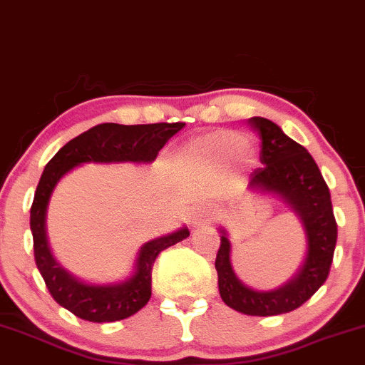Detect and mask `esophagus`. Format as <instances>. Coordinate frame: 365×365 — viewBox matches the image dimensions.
<instances>
[{
	"instance_id": "34e87169",
	"label": "esophagus",
	"mask_w": 365,
	"mask_h": 365,
	"mask_svg": "<svg viewBox=\"0 0 365 365\" xmlns=\"http://www.w3.org/2000/svg\"><path fill=\"white\" fill-rule=\"evenodd\" d=\"M209 217H211V211L206 206H199L194 211V223L195 225H200L204 223V221H209Z\"/></svg>"
}]
</instances>
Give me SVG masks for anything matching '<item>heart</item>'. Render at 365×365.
<instances>
[{
	"instance_id": "heart-1",
	"label": "heart",
	"mask_w": 365,
	"mask_h": 365,
	"mask_svg": "<svg viewBox=\"0 0 365 365\" xmlns=\"http://www.w3.org/2000/svg\"><path fill=\"white\" fill-rule=\"evenodd\" d=\"M255 149L249 144L245 133L237 130H215L199 139L188 142L180 153L183 165L217 166L235 161L244 168H250L255 163Z\"/></svg>"
}]
</instances>
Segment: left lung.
Instances as JSON below:
<instances>
[{"mask_svg": "<svg viewBox=\"0 0 365 365\" xmlns=\"http://www.w3.org/2000/svg\"><path fill=\"white\" fill-rule=\"evenodd\" d=\"M249 123L261 137L264 166L250 175L247 190L282 199L302 223L307 250L302 266L287 283L273 290H255L242 283L233 271L228 232L220 226L221 245L215 262L217 287L223 302L238 312L278 316L299 309L326 282L336 247V221L329 188L307 149L271 120L254 116Z\"/></svg>", "mask_w": 365, "mask_h": 365, "instance_id": "left-lung-1", "label": "left lung"}]
</instances>
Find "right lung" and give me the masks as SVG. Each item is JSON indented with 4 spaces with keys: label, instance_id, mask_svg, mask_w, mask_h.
I'll return each instance as SVG.
<instances>
[{
    "label": "right lung",
    "instance_id": "add662e5",
    "mask_svg": "<svg viewBox=\"0 0 365 365\" xmlns=\"http://www.w3.org/2000/svg\"><path fill=\"white\" fill-rule=\"evenodd\" d=\"M183 127L185 123L182 121L150 125H96L63 145L46 165L31 207V232L34 238L36 264L53 299L81 319L113 322L127 319L139 312L150 299V278L158 254L185 240L190 232L187 226H182L177 232L145 242L137 254L133 273L123 282H83L65 269L49 249L46 212L54 187L68 171L83 163L149 165L158 158V153L165 148L166 142Z\"/></svg>",
    "mask_w": 365,
    "mask_h": 365
}]
</instances>
